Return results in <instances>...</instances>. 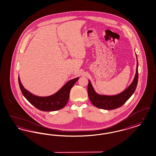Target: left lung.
<instances>
[{"mask_svg":"<svg viewBox=\"0 0 156 156\" xmlns=\"http://www.w3.org/2000/svg\"><path fill=\"white\" fill-rule=\"evenodd\" d=\"M137 62L136 73L133 81L127 89L118 95L113 96L98 95L95 92L93 87L92 86L90 81L89 80L88 85V94L91 103L97 108L105 110H112L122 106L133 94L136 89L139 75L138 61Z\"/></svg>","mask_w":156,"mask_h":156,"instance_id":"1","label":"left lung"}]
</instances>
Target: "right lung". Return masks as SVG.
<instances>
[{"label":"right lung","mask_w":156,"mask_h":156,"mask_svg":"<svg viewBox=\"0 0 156 156\" xmlns=\"http://www.w3.org/2000/svg\"><path fill=\"white\" fill-rule=\"evenodd\" d=\"M79 77L70 80L54 95L40 97L33 95L23 87L19 76V84L23 96L37 109L42 111H55L63 108L68 101L70 90L78 81Z\"/></svg>","instance_id":"obj_1"}]
</instances>
